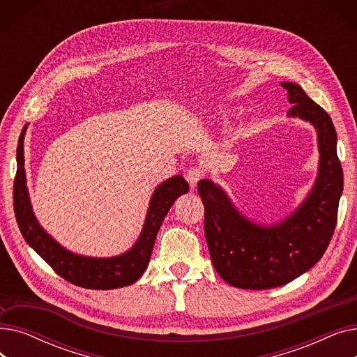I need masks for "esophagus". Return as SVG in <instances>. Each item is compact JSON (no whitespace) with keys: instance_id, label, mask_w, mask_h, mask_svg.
<instances>
[{"instance_id":"obj_1","label":"esophagus","mask_w":357,"mask_h":357,"mask_svg":"<svg viewBox=\"0 0 357 357\" xmlns=\"http://www.w3.org/2000/svg\"><path fill=\"white\" fill-rule=\"evenodd\" d=\"M202 169L201 167H191L190 171H188V174H186V181L190 182V185L192 186V188H195L197 186V183L199 182V179L202 178Z\"/></svg>"}]
</instances>
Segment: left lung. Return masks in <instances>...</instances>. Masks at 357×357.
<instances>
[{
    "label": "left lung",
    "mask_w": 357,
    "mask_h": 357,
    "mask_svg": "<svg viewBox=\"0 0 357 357\" xmlns=\"http://www.w3.org/2000/svg\"><path fill=\"white\" fill-rule=\"evenodd\" d=\"M280 85L292 104L287 116L314 126L320 152L315 182L299 207L264 226L241 214L220 185L211 179L198 182L213 265L227 284L241 289L276 288L311 269L333 237L343 192V169L330 116L298 84Z\"/></svg>",
    "instance_id": "left-lung-1"
}]
</instances>
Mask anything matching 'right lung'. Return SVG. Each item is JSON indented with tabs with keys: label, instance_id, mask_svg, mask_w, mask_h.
Segmentation results:
<instances>
[{
	"label": "right lung",
	"instance_id": "right-lung-1",
	"mask_svg": "<svg viewBox=\"0 0 357 357\" xmlns=\"http://www.w3.org/2000/svg\"><path fill=\"white\" fill-rule=\"evenodd\" d=\"M24 126L17 146V174L14 179V213L27 245L68 282L88 289H116L135 284L146 271L156 234L176 198L190 191L182 175H175L156 186L149 202L142 233L133 248L112 257H91L61 246L37 221L29 197L24 171Z\"/></svg>",
	"mask_w": 357,
	"mask_h": 357
}]
</instances>
